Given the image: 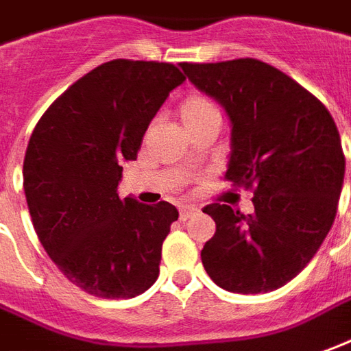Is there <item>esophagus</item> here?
<instances>
[{"mask_svg": "<svg viewBox=\"0 0 351 351\" xmlns=\"http://www.w3.org/2000/svg\"><path fill=\"white\" fill-rule=\"evenodd\" d=\"M195 214H199V208H195V206H181L180 208L181 221H187V219L195 216Z\"/></svg>", "mask_w": 351, "mask_h": 351, "instance_id": "34e87169", "label": "esophagus"}]
</instances>
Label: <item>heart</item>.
Returning <instances> with one entry per match:
<instances>
[{"mask_svg":"<svg viewBox=\"0 0 351 351\" xmlns=\"http://www.w3.org/2000/svg\"><path fill=\"white\" fill-rule=\"evenodd\" d=\"M217 108L210 99L202 97V95H189L187 99H183V103L180 106L181 122L185 128L199 124L200 120H204L206 116L216 114Z\"/></svg>","mask_w":351,"mask_h":351,"instance_id":"b5f03b06","label":"heart"}]
</instances>
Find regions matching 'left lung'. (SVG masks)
I'll list each match as a JSON object with an SVG mask.
<instances>
[{"instance_id":"8db88e82","label":"left lung","mask_w":351,"mask_h":351,"mask_svg":"<svg viewBox=\"0 0 351 351\" xmlns=\"http://www.w3.org/2000/svg\"><path fill=\"white\" fill-rule=\"evenodd\" d=\"M187 78L231 118L226 180L254 193L245 216L208 204L216 233L200 258L229 292L260 294L292 281L330 231L344 181V152L332 116L313 93L258 59L181 62Z\"/></svg>"}]
</instances>
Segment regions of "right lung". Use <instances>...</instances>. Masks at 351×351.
I'll use <instances>...</instances> for the list:
<instances>
[{
	"label": "right lung",
	"mask_w": 351,
	"mask_h": 351,
	"mask_svg": "<svg viewBox=\"0 0 351 351\" xmlns=\"http://www.w3.org/2000/svg\"><path fill=\"white\" fill-rule=\"evenodd\" d=\"M185 82L171 62L114 59L74 82L36 124L24 154L34 229L72 285L97 298H134L158 279L178 208L118 197L162 103Z\"/></svg>",
	"instance_id": "obj_1"
}]
</instances>
